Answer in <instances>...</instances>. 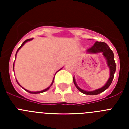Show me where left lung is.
<instances>
[{
	"mask_svg": "<svg viewBox=\"0 0 129 129\" xmlns=\"http://www.w3.org/2000/svg\"><path fill=\"white\" fill-rule=\"evenodd\" d=\"M86 52L89 53H93V54H95V53H103V55L104 56V57L107 59V65H108V67H109V69H110V77H109V79H108L105 85L103 87L100 88L99 89H97L94 91H86L80 88L77 86L74 77L73 78V81H74V83L76 88L83 94L90 95H98V94H100L101 92H104L105 90H107L110 86V85H111L112 80H113L114 73L116 72V62H115L114 61V53L111 50V49L104 42L96 41L92 47L86 50Z\"/></svg>",
	"mask_w": 129,
	"mask_h": 129,
	"instance_id": "8db88e82",
	"label": "left lung"
}]
</instances>
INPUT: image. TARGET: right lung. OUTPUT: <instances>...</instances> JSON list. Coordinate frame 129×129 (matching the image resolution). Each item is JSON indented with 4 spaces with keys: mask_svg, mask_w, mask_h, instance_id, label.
Segmentation results:
<instances>
[{
    "mask_svg": "<svg viewBox=\"0 0 129 129\" xmlns=\"http://www.w3.org/2000/svg\"><path fill=\"white\" fill-rule=\"evenodd\" d=\"M32 39H33L32 38H31V39H26V41H24V42H23V43H22V44H21V46H20V47H19V48H18L17 51V53H16V54H15V57H16V55H17V53L18 51H19V50H20V49L21 48H22V46H23L24 44L25 43H26V42L29 41H31V40H32ZM13 68H14V63H13ZM60 70H61V69H60ZM54 77H55V76H54ZM54 77H53V81H52V84H51V85H50V86H49V87H48L47 88H46V89L43 90H41V91H38V92H31V91H29V90H28L25 89V88H24L23 87H22V88H23V89H24L25 90H26V91H27V92H29V93H30V94H40V93H43V92H46V91H47L48 90L49 88H50V86H52V84H53V81H54ZM17 83H18V84H19V83H18V82H17Z\"/></svg>",
    "mask_w": 129,
    "mask_h": 129,
    "instance_id": "right-lung-1",
    "label": "right lung"
}]
</instances>
